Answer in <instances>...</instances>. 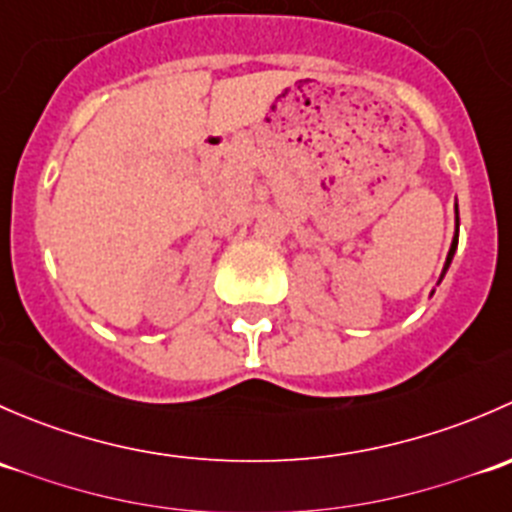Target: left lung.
Here are the masks:
<instances>
[{"mask_svg":"<svg viewBox=\"0 0 512 512\" xmlns=\"http://www.w3.org/2000/svg\"><path fill=\"white\" fill-rule=\"evenodd\" d=\"M456 247H458V218H456V237H453V245H451V252H448V257H446V267H443V275H446L448 265H451V260H453V252H456Z\"/></svg>","mask_w":512,"mask_h":512,"instance_id":"left-lung-1","label":"left lung"}]
</instances>
